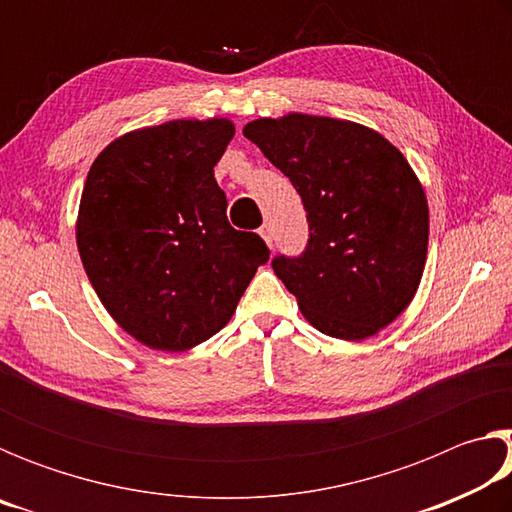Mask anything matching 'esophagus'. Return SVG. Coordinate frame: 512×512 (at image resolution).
I'll return each instance as SVG.
<instances>
[{"mask_svg":"<svg viewBox=\"0 0 512 512\" xmlns=\"http://www.w3.org/2000/svg\"><path fill=\"white\" fill-rule=\"evenodd\" d=\"M259 237H262L266 241L268 248H273V232H271V225H262L259 228Z\"/></svg>","mask_w":512,"mask_h":512,"instance_id":"34e87169","label":"esophagus"}]
</instances>
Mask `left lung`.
Here are the masks:
<instances>
[{"label": "left lung", "mask_w": 512, "mask_h": 512, "mask_svg": "<svg viewBox=\"0 0 512 512\" xmlns=\"http://www.w3.org/2000/svg\"><path fill=\"white\" fill-rule=\"evenodd\" d=\"M244 135L287 176L309 221L302 257L273 259L318 332L363 341L391 325L420 287L429 205L402 151L348 119L289 112Z\"/></svg>", "instance_id": "left-lung-1"}]
</instances>
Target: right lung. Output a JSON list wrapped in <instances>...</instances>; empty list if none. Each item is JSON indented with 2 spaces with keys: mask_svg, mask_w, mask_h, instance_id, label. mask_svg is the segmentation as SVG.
I'll use <instances>...</instances> for the list:
<instances>
[{
  "mask_svg": "<svg viewBox=\"0 0 512 512\" xmlns=\"http://www.w3.org/2000/svg\"><path fill=\"white\" fill-rule=\"evenodd\" d=\"M235 135L225 117L173 119L119 135L85 178L76 246L112 320L160 352L228 325L268 248L225 216L214 167Z\"/></svg>",
  "mask_w": 512,
  "mask_h": 512,
  "instance_id": "add662e5",
  "label": "right lung"
}]
</instances>
